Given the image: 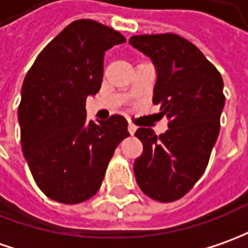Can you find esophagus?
Returning <instances> with one entry per match:
<instances>
[{
  "instance_id": "obj_1",
  "label": "esophagus",
  "mask_w": 248,
  "mask_h": 248,
  "mask_svg": "<svg viewBox=\"0 0 248 248\" xmlns=\"http://www.w3.org/2000/svg\"><path fill=\"white\" fill-rule=\"evenodd\" d=\"M136 130H137V126H136V124H129V126H127V131L130 133L131 136H133V134L136 133Z\"/></svg>"
}]
</instances>
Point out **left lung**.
Instances as JSON below:
<instances>
[{
  "label": "left lung",
  "mask_w": 248,
  "mask_h": 248,
  "mask_svg": "<svg viewBox=\"0 0 248 248\" xmlns=\"http://www.w3.org/2000/svg\"><path fill=\"white\" fill-rule=\"evenodd\" d=\"M129 43L152 60L157 73L153 103L168 119L164 134L136 131L144 145L134 161L136 181L155 201H176L205 172L216 144L225 103L223 77L198 47L176 33L136 35Z\"/></svg>",
  "instance_id": "8db88e82"
}]
</instances>
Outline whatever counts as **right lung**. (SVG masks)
Returning a JSON list of instances; mask_svg holds the SVG:
<instances>
[{"label":"right lung","instance_id":"1","mask_svg":"<svg viewBox=\"0 0 248 248\" xmlns=\"http://www.w3.org/2000/svg\"><path fill=\"white\" fill-rule=\"evenodd\" d=\"M124 35L82 18L54 38L25 76L18 106L21 148L36 185L61 203L89 200L118 144L129 134L127 122L112 115L87 121L85 102L102 87L104 53L124 43Z\"/></svg>","mask_w":248,"mask_h":248}]
</instances>
